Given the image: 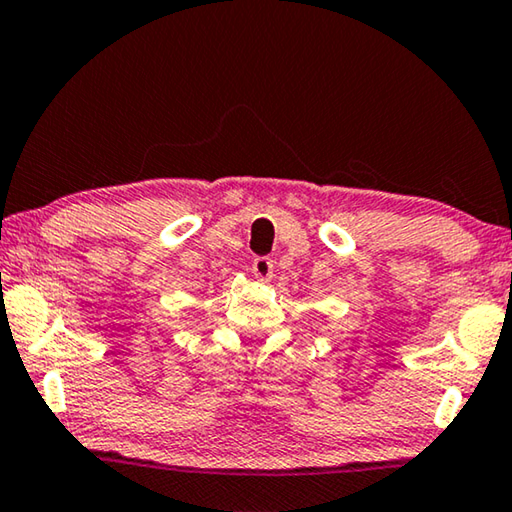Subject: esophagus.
Listing matches in <instances>:
<instances>
[{
	"label": "esophagus",
	"mask_w": 512,
	"mask_h": 512,
	"mask_svg": "<svg viewBox=\"0 0 512 512\" xmlns=\"http://www.w3.org/2000/svg\"><path fill=\"white\" fill-rule=\"evenodd\" d=\"M253 273L259 282H268L273 277V262L268 257H255Z\"/></svg>",
	"instance_id": "esophagus-1"
}]
</instances>
